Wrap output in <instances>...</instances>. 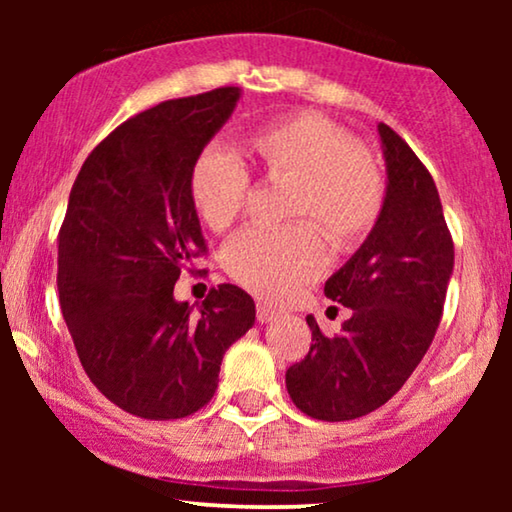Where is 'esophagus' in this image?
I'll return each instance as SVG.
<instances>
[{
  "label": "esophagus",
  "instance_id": "esophagus-1",
  "mask_svg": "<svg viewBox=\"0 0 512 512\" xmlns=\"http://www.w3.org/2000/svg\"><path fill=\"white\" fill-rule=\"evenodd\" d=\"M256 319L261 321V324H270L272 319H277V310H272V307L265 305V303H258V307H256Z\"/></svg>",
  "mask_w": 512,
  "mask_h": 512
}]
</instances>
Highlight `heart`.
<instances>
[{
    "mask_svg": "<svg viewBox=\"0 0 512 512\" xmlns=\"http://www.w3.org/2000/svg\"><path fill=\"white\" fill-rule=\"evenodd\" d=\"M247 149L265 177L289 181L284 214L317 221L333 247H354L375 226L384 202L382 172L340 125L300 111L258 128ZM188 195L202 223L223 233L242 214L249 174L233 153L212 146L195 158ZM324 265V240L310 221L249 228L226 247L230 275L268 300L289 298Z\"/></svg>",
    "mask_w": 512,
    "mask_h": 512,
    "instance_id": "heart-1",
    "label": "heart"
}]
</instances>
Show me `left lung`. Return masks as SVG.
<instances>
[{
  "instance_id": "left-lung-1",
  "label": "left lung",
  "mask_w": 512,
  "mask_h": 512,
  "mask_svg": "<svg viewBox=\"0 0 512 512\" xmlns=\"http://www.w3.org/2000/svg\"><path fill=\"white\" fill-rule=\"evenodd\" d=\"M387 188L354 256L328 277L326 298L352 310L326 338L307 314L312 347L286 370L291 401L321 422H347L389 401L424 359L443 317L454 244L438 188L415 151L377 125Z\"/></svg>"
}]
</instances>
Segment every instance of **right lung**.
I'll return each mask as SVG.
<instances>
[{"label":"right lung","mask_w":512,"mask_h":512,"mask_svg":"<svg viewBox=\"0 0 512 512\" xmlns=\"http://www.w3.org/2000/svg\"><path fill=\"white\" fill-rule=\"evenodd\" d=\"M216 88L160 102L111 132L76 177L58 237L62 317L90 382L144 419H181L212 401L223 354L254 326L240 286L209 291L198 312L174 298L205 251L188 195L195 158L240 102Z\"/></svg>","instance_id":"right-lung-1"}]
</instances>
